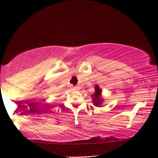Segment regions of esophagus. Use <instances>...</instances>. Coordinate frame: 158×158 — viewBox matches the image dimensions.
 I'll return each instance as SVG.
<instances>
[{
  "instance_id": "obj_1",
  "label": "esophagus",
  "mask_w": 158,
  "mask_h": 158,
  "mask_svg": "<svg viewBox=\"0 0 158 158\" xmlns=\"http://www.w3.org/2000/svg\"><path fill=\"white\" fill-rule=\"evenodd\" d=\"M70 88H71L72 90H76L78 89V88L77 86H71V87H70Z\"/></svg>"
}]
</instances>
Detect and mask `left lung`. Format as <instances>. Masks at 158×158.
I'll use <instances>...</instances> for the list:
<instances>
[{
    "label": "left lung",
    "mask_w": 158,
    "mask_h": 158,
    "mask_svg": "<svg viewBox=\"0 0 158 158\" xmlns=\"http://www.w3.org/2000/svg\"><path fill=\"white\" fill-rule=\"evenodd\" d=\"M101 94H102V90L100 89L98 85L95 86V93L92 94V98H93V102L94 106H100L103 102V99L101 97Z\"/></svg>",
    "instance_id": "8db88e82"
}]
</instances>
